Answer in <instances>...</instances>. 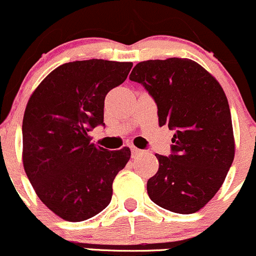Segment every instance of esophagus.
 <instances>
[{
  "label": "esophagus",
  "mask_w": 256,
  "mask_h": 256,
  "mask_svg": "<svg viewBox=\"0 0 256 256\" xmlns=\"http://www.w3.org/2000/svg\"><path fill=\"white\" fill-rule=\"evenodd\" d=\"M131 152H132V157H136V156H140V154H142V153H144V150L137 148V147H135V146H132L131 147Z\"/></svg>",
  "instance_id": "esophagus-1"
}]
</instances>
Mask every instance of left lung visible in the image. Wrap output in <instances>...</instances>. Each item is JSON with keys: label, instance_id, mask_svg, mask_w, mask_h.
Here are the masks:
<instances>
[{"label": "left lung", "instance_id": "left-lung-1", "mask_svg": "<svg viewBox=\"0 0 256 256\" xmlns=\"http://www.w3.org/2000/svg\"><path fill=\"white\" fill-rule=\"evenodd\" d=\"M130 80L154 99L160 126L176 131L172 154H156L160 168L147 182L150 198L176 214L198 212L218 192L234 160L227 96L218 80L189 58L142 61Z\"/></svg>", "mask_w": 256, "mask_h": 256}]
</instances>
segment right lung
<instances>
[{
    "mask_svg": "<svg viewBox=\"0 0 256 256\" xmlns=\"http://www.w3.org/2000/svg\"><path fill=\"white\" fill-rule=\"evenodd\" d=\"M132 62L64 64L42 80L24 112L23 166L38 198L64 220L80 222L109 205L112 182L131 156L88 135L104 125V99L128 78Z\"/></svg>",
    "mask_w": 256,
    "mask_h": 256,
    "instance_id": "1",
    "label": "right lung"
}]
</instances>
